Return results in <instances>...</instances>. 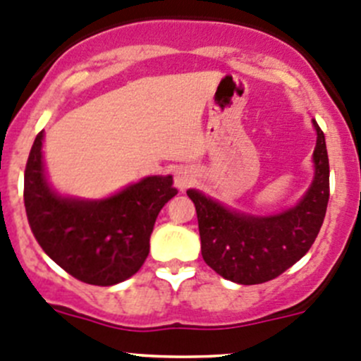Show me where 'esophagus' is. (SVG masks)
I'll return each instance as SVG.
<instances>
[{"label": "esophagus", "mask_w": 361, "mask_h": 361, "mask_svg": "<svg viewBox=\"0 0 361 361\" xmlns=\"http://www.w3.org/2000/svg\"><path fill=\"white\" fill-rule=\"evenodd\" d=\"M192 183V174H188L187 171H178L176 176H174V185H176L180 190H185V188L190 187Z\"/></svg>", "instance_id": "esophagus-1"}]
</instances>
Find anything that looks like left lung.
<instances>
[{"mask_svg": "<svg viewBox=\"0 0 361 361\" xmlns=\"http://www.w3.org/2000/svg\"><path fill=\"white\" fill-rule=\"evenodd\" d=\"M314 180L301 202L270 218L230 212L202 193L188 190L199 219L202 257L218 275L242 286L264 283L298 263L317 238L329 204V155L324 131L313 121Z\"/></svg>", "mask_w": 361, "mask_h": 361, "instance_id": "1", "label": "left lung"}]
</instances>
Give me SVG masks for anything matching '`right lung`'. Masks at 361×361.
Segmentation results:
<instances>
[{"mask_svg": "<svg viewBox=\"0 0 361 361\" xmlns=\"http://www.w3.org/2000/svg\"><path fill=\"white\" fill-rule=\"evenodd\" d=\"M37 133L24 174L29 226L44 252L74 279L114 286L130 279L149 256L159 211L178 193L173 176H150L100 202L62 199L48 188Z\"/></svg>", "mask_w": 361, "mask_h": 361, "instance_id": "obj_1", "label": "right lung"}]
</instances>
